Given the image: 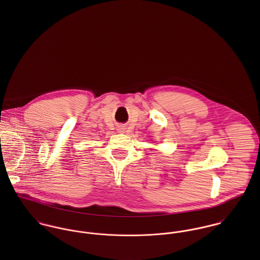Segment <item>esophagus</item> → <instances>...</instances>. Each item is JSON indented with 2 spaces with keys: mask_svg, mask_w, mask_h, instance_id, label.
I'll return each instance as SVG.
<instances>
[{
  "mask_svg": "<svg viewBox=\"0 0 260 260\" xmlns=\"http://www.w3.org/2000/svg\"><path fill=\"white\" fill-rule=\"evenodd\" d=\"M125 129H126V128H125L124 126H119L117 130H118V132H120V133H124V132H125Z\"/></svg>",
  "mask_w": 260,
  "mask_h": 260,
  "instance_id": "obj_1",
  "label": "esophagus"
}]
</instances>
